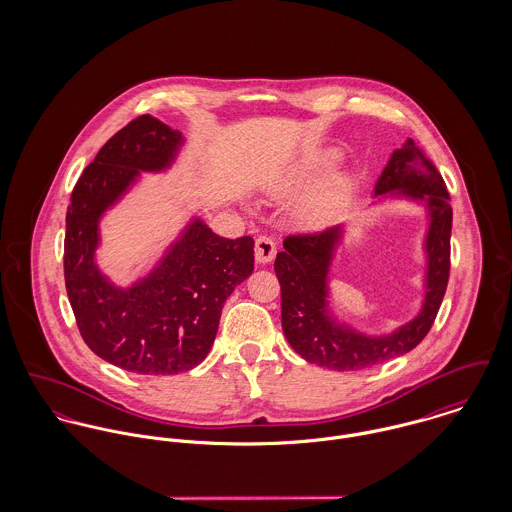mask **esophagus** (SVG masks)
I'll use <instances>...</instances> for the list:
<instances>
[{"label":"esophagus","mask_w":512,"mask_h":512,"mask_svg":"<svg viewBox=\"0 0 512 512\" xmlns=\"http://www.w3.org/2000/svg\"><path fill=\"white\" fill-rule=\"evenodd\" d=\"M276 242L268 236H258L256 238V246H254V254H256V262L258 264H268L276 258Z\"/></svg>","instance_id":"obj_1"}]
</instances>
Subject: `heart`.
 <instances>
[{
  "label": "heart",
  "instance_id": "b5f03b06",
  "mask_svg": "<svg viewBox=\"0 0 512 512\" xmlns=\"http://www.w3.org/2000/svg\"><path fill=\"white\" fill-rule=\"evenodd\" d=\"M335 159H337V153H335V151H323V153H317V155L305 159V161L297 167V171H295V175H293L292 183L301 185V183H307V181L319 177L321 173H325V171L335 163ZM331 195H333V191H325V193L317 199V203L313 205V209H315V211L323 209V207L327 205V201L331 199Z\"/></svg>",
  "mask_w": 512,
  "mask_h": 512
}]
</instances>
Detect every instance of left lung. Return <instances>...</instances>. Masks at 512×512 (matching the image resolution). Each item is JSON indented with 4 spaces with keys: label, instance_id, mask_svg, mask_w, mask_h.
I'll return each instance as SVG.
<instances>
[{
    "label": "left lung",
    "instance_id": "1",
    "mask_svg": "<svg viewBox=\"0 0 512 512\" xmlns=\"http://www.w3.org/2000/svg\"><path fill=\"white\" fill-rule=\"evenodd\" d=\"M394 201L422 207L426 232L420 307L390 331L370 333L355 327L333 305V268L349 222L284 240L274 264L282 286V329L293 351L307 363L339 372L363 370L410 353L428 335L449 278L453 209L441 175L410 138L392 151L374 185L370 207Z\"/></svg>",
    "mask_w": 512,
    "mask_h": 512
}]
</instances>
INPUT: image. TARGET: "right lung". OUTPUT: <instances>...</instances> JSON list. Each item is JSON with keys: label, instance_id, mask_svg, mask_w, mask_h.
<instances>
[{"label": "right lung", "instance_id": "add662e5", "mask_svg": "<svg viewBox=\"0 0 512 512\" xmlns=\"http://www.w3.org/2000/svg\"><path fill=\"white\" fill-rule=\"evenodd\" d=\"M185 144L161 120L136 118L84 169L67 213L65 282L78 331L100 359L138 374H179L201 365L224 301L254 272V240L222 238L199 215L132 284H116L98 266L102 219L142 173H167Z\"/></svg>", "mask_w": 512, "mask_h": 512}]
</instances>
